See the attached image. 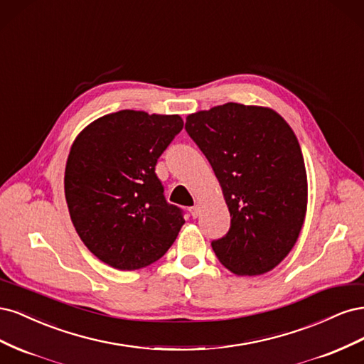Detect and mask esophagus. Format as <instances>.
I'll use <instances>...</instances> for the list:
<instances>
[{
	"label": "esophagus",
	"instance_id": "1",
	"mask_svg": "<svg viewBox=\"0 0 364 364\" xmlns=\"http://www.w3.org/2000/svg\"><path fill=\"white\" fill-rule=\"evenodd\" d=\"M190 214L193 215V218H197V217H199V214H200V209H199V206H193V208H190Z\"/></svg>",
	"mask_w": 364,
	"mask_h": 364
}]
</instances>
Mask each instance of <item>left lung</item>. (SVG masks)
I'll return each mask as SVG.
<instances>
[{
    "mask_svg": "<svg viewBox=\"0 0 364 364\" xmlns=\"http://www.w3.org/2000/svg\"><path fill=\"white\" fill-rule=\"evenodd\" d=\"M230 214L215 257L238 277L273 270L299 238L308 205L305 162L293 129L266 106L226 103L186 117Z\"/></svg>",
    "mask_w": 364,
    "mask_h": 364,
    "instance_id": "1",
    "label": "left lung"
}]
</instances>
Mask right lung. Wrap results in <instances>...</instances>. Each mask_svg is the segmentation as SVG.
<instances>
[{
	"mask_svg": "<svg viewBox=\"0 0 364 364\" xmlns=\"http://www.w3.org/2000/svg\"><path fill=\"white\" fill-rule=\"evenodd\" d=\"M183 127L179 115L124 109L75 136L65 167V199L85 246L117 270L165 255L185 220L164 199L155 165Z\"/></svg>",
	"mask_w": 364,
	"mask_h": 364,
	"instance_id": "1",
	"label": "right lung"
}]
</instances>
